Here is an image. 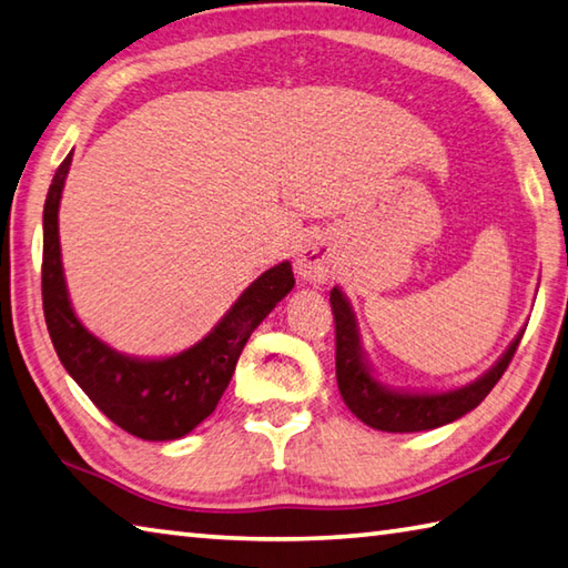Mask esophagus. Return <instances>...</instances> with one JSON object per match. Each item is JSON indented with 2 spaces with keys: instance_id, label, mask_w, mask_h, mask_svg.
<instances>
[{
  "instance_id": "esophagus-1",
  "label": "esophagus",
  "mask_w": 568,
  "mask_h": 568,
  "mask_svg": "<svg viewBox=\"0 0 568 568\" xmlns=\"http://www.w3.org/2000/svg\"><path fill=\"white\" fill-rule=\"evenodd\" d=\"M295 267L303 281H325L335 267V248L329 245V241L323 239V235H311V239H305V243L301 245V251H297Z\"/></svg>"
}]
</instances>
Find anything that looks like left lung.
<instances>
[{
	"label": "left lung",
	"mask_w": 568,
	"mask_h": 568,
	"mask_svg": "<svg viewBox=\"0 0 568 568\" xmlns=\"http://www.w3.org/2000/svg\"><path fill=\"white\" fill-rule=\"evenodd\" d=\"M329 305L335 315V373L345 405L367 427L379 432H422L435 429L467 415L489 395L509 367L521 335L514 337L507 353L499 357L489 373L452 392H395L377 383L365 363L355 313L339 287L329 291Z\"/></svg>",
	"instance_id": "left-lung-1"
}]
</instances>
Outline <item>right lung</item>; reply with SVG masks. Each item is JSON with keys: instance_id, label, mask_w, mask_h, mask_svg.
I'll return each mask as SVG.
<instances>
[{"instance_id": "right-lung-1", "label": "right lung", "mask_w": 568, "mask_h": 568, "mask_svg": "<svg viewBox=\"0 0 568 568\" xmlns=\"http://www.w3.org/2000/svg\"><path fill=\"white\" fill-rule=\"evenodd\" d=\"M69 166L71 153L57 169L44 203L41 301L51 343L67 373L113 425L149 442L179 439L219 405L251 333L293 291V265L285 261L265 271L221 323L183 353L163 359L121 355L91 335L69 303L59 248V201Z\"/></svg>"}]
</instances>
